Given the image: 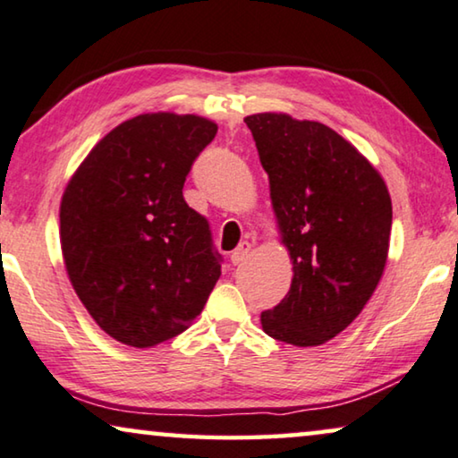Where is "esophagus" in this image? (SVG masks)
Listing matches in <instances>:
<instances>
[{
    "instance_id": "obj_1",
    "label": "esophagus",
    "mask_w": 458,
    "mask_h": 458,
    "mask_svg": "<svg viewBox=\"0 0 458 458\" xmlns=\"http://www.w3.org/2000/svg\"><path fill=\"white\" fill-rule=\"evenodd\" d=\"M249 252H250V242H241V244H238V247L234 249V252H232V255H230L232 265H241L244 259L249 257Z\"/></svg>"
}]
</instances>
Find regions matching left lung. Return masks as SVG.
I'll list each match as a JSON object with an SVG mask.
<instances>
[{
    "instance_id": "1",
    "label": "left lung",
    "mask_w": 458,
    "mask_h": 458,
    "mask_svg": "<svg viewBox=\"0 0 458 458\" xmlns=\"http://www.w3.org/2000/svg\"><path fill=\"white\" fill-rule=\"evenodd\" d=\"M269 174L271 203L294 277L261 315L269 337L320 345L374 294L391 238V195L377 168L331 127L284 113L244 119Z\"/></svg>"
}]
</instances>
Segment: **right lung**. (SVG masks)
I'll use <instances>...</instances> for the list:
<instances>
[{"label": "right lung", "instance_id": "1", "mask_svg": "<svg viewBox=\"0 0 458 458\" xmlns=\"http://www.w3.org/2000/svg\"><path fill=\"white\" fill-rule=\"evenodd\" d=\"M216 133V123L197 114H140L105 135L65 187L67 276L100 329L121 344L176 337L220 279L209 222L182 197Z\"/></svg>", "mask_w": 458, "mask_h": 458}]
</instances>
